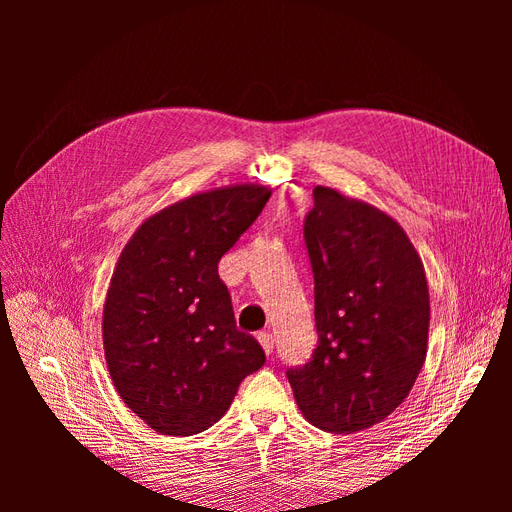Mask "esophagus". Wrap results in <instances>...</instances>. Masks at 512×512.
<instances>
[{
  "label": "esophagus",
  "mask_w": 512,
  "mask_h": 512,
  "mask_svg": "<svg viewBox=\"0 0 512 512\" xmlns=\"http://www.w3.org/2000/svg\"><path fill=\"white\" fill-rule=\"evenodd\" d=\"M258 342H260L262 350H265L267 354L273 352V335H271L269 331H260V333H258Z\"/></svg>",
  "instance_id": "1"
}]
</instances>
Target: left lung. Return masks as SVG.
Here are the masks:
<instances>
[{
  "instance_id": "obj_1",
  "label": "left lung",
  "mask_w": 512,
  "mask_h": 512,
  "mask_svg": "<svg viewBox=\"0 0 512 512\" xmlns=\"http://www.w3.org/2000/svg\"><path fill=\"white\" fill-rule=\"evenodd\" d=\"M303 237L314 271L318 348L286 376L314 427L363 431L410 395L425 363L423 260L391 215L324 185L314 188Z\"/></svg>"
}]
</instances>
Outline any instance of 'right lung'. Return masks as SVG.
<instances>
[{
	"label": "right lung",
	"instance_id": "right-lung-1",
	"mask_svg": "<svg viewBox=\"0 0 512 512\" xmlns=\"http://www.w3.org/2000/svg\"><path fill=\"white\" fill-rule=\"evenodd\" d=\"M271 190L200 192L149 215L123 247L106 292L102 342L119 397L162 436L209 429L265 350L237 329L218 262Z\"/></svg>",
	"mask_w": 512,
	"mask_h": 512
}]
</instances>
